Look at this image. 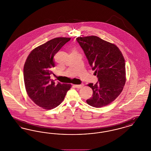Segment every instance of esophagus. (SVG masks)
Listing matches in <instances>:
<instances>
[{
  "label": "esophagus",
  "mask_w": 151,
  "mask_h": 151,
  "mask_svg": "<svg viewBox=\"0 0 151 151\" xmlns=\"http://www.w3.org/2000/svg\"><path fill=\"white\" fill-rule=\"evenodd\" d=\"M75 86L76 88H78V89H80V88H81L83 86H84V85L83 84H80V85H74L73 86Z\"/></svg>",
  "instance_id": "1"
}]
</instances>
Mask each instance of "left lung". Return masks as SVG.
Masks as SVG:
<instances>
[{"mask_svg":"<svg viewBox=\"0 0 151 151\" xmlns=\"http://www.w3.org/2000/svg\"><path fill=\"white\" fill-rule=\"evenodd\" d=\"M76 40L98 78L96 84L87 85L92 89L93 94L86 102L94 108L105 106L118 97L126 83L125 61L122 52L114 43L97 36L79 37Z\"/></svg>","mask_w":151,"mask_h":151,"instance_id":"left-lung-1","label":"left lung"}]
</instances>
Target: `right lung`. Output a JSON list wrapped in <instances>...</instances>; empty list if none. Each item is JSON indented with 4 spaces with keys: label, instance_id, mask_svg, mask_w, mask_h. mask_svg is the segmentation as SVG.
<instances>
[{
    "label": "right lung",
    "instance_id": "obj_1",
    "mask_svg": "<svg viewBox=\"0 0 151 151\" xmlns=\"http://www.w3.org/2000/svg\"><path fill=\"white\" fill-rule=\"evenodd\" d=\"M71 38L58 37L38 46L30 52L24 66L25 89L36 105L46 110L57 107L65 99L71 84H55L50 79L53 58Z\"/></svg>",
    "mask_w": 151,
    "mask_h": 151
}]
</instances>
